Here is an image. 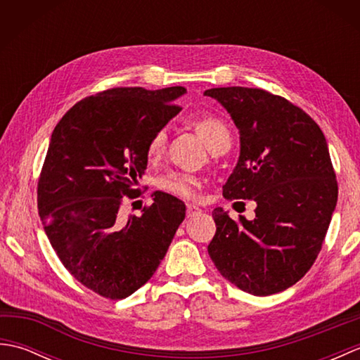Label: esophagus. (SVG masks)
Listing matches in <instances>:
<instances>
[{"label": "esophagus", "mask_w": 360, "mask_h": 360, "mask_svg": "<svg viewBox=\"0 0 360 360\" xmlns=\"http://www.w3.org/2000/svg\"><path fill=\"white\" fill-rule=\"evenodd\" d=\"M202 210L198 207V205H195V204H187V217L188 218H192V217H196V215H200Z\"/></svg>", "instance_id": "34e87169"}]
</instances>
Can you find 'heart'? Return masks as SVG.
Masks as SVG:
<instances>
[{
	"label": "heart",
	"mask_w": 360,
	"mask_h": 360,
	"mask_svg": "<svg viewBox=\"0 0 360 360\" xmlns=\"http://www.w3.org/2000/svg\"><path fill=\"white\" fill-rule=\"evenodd\" d=\"M187 122L192 125L198 134H200L204 142L207 143V147L213 151L223 143L231 142V131L226 125V122L221 119L217 114L212 112H196L190 114L187 117ZM167 142V131L162 129H158V131L153 134V137L148 142V155L150 156H158L160 151L164 150ZM160 188H164L165 192L172 193L179 198H195L198 193V188L201 187V181L193 174L188 173H168L164 176L162 179L159 181Z\"/></svg>",
	"instance_id": "1"
}]
</instances>
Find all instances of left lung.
<instances>
[{"label": "left lung", "instance_id": "8db88e82", "mask_svg": "<svg viewBox=\"0 0 360 360\" xmlns=\"http://www.w3.org/2000/svg\"><path fill=\"white\" fill-rule=\"evenodd\" d=\"M204 94L224 106L240 131V159L223 196L257 202L252 221L213 210L217 233L209 255L244 292H281L314 264L338 202L326 139L302 108L264 89L229 86Z\"/></svg>", "mask_w": 360, "mask_h": 360}]
</instances>
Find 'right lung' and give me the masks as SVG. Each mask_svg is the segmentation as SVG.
<instances>
[{"instance_id":"right-lung-1","label":"right lung","mask_w":360,"mask_h":360,"mask_svg":"<svg viewBox=\"0 0 360 360\" xmlns=\"http://www.w3.org/2000/svg\"><path fill=\"white\" fill-rule=\"evenodd\" d=\"M184 86L111 88L75 103L53 128L38 179L44 232L83 286L122 300L147 283L186 218V204L153 193L142 215L125 217L124 198L148 162V142L181 111Z\"/></svg>"}]
</instances>
